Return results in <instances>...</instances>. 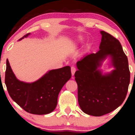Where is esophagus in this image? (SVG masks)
<instances>
[{
    "label": "esophagus",
    "instance_id": "34e87169",
    "mask_svg": "<svg viewBox=\"0 0 135 135\" xmlns=\"http://www.w3.org/2000/svg\"><path fill=\"white\" fill-rule=\"evenodd\" d=\"M75 71H76V68L75 67V66H72V67H71V72H72V75H74V74H75Z\"/></svg>",
    "mask_w": 135,
    "mask_h": 135
}]
</instances>
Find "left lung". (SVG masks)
I'll list each match as a JSON object with an SVG mask.
<instances>
[{
	"mask_svg": "<svg viewBox=\"0 0 135 135\" xmlns=\"http://www.w3.org/2000/svg\"><path fill=\"white\" fill-rule=\"evenodd\" d=\"M100 50L77 61L75 79L78 86V102L88 115L102 116L119 107L126 98L130 82L128 60L117 38L101 31ZM110 55L115 70L102 74L97 68Z\"/></svg>",
	"mask_w": 135,
	"mask_h": 135,
	"instance_id": "8db88e82",
	"label": "left lung"
}]
</instances>
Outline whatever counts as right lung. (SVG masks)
I'll return each instance as SVG.
<instances>
[{
  "mask_svg": "<svg viewBox=\"0 0 135 135\" xmlns=\"http://www.w3.org/2000/svg\"><path fill=\"white\" fill-rule=\"evenodd\" d=\"M71 75L70 67L66 66L49 71L34 83H24L17 79L8 60H6L5 83L9 95L23 110L32 114L43 115L52 112L58 103L59 93Z\"/></svg>",
  "mask_w": 135,
  "mask_h": 135,
  "instance_id": "right-lung-1",
  "label": "right lung"
}]
</instances>
